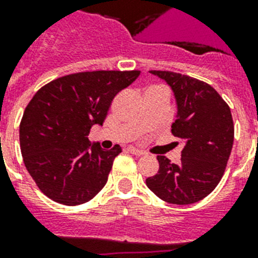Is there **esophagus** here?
I'll use <instances>...</instances> for the list:
<instances>
[{
    "label": "esophagus",
    "mask_w": 258,
    "mask_h": 258,
    "mask_svg": "<svg viewBox=\"0 0 258 258\" xmlns=\"http://www.w3.org/2000/svg\"><path fill=\"white\" fill-rule=\"evenodd\" d=\"M128 151L131 152V154L136 155V156H142V155H146V152L142 150H138V148L135 147H128Z\"/></svg>",
    "instance_id": "1"
}]
</instances>
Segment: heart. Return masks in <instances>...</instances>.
I'll use <instances>...</instances> for the list:
<instances>
[{
    "instance_id": "heart-1",
    "label": "heart",
    "mask_w": 258,
    "mask_h": 258,
    "mask_svg": "<svg viewBox=\"0 0 258 258\" xmlns=\"http://www.w3.org/2000/svg\"><path fill=\"white\" fill-rule=\"evenodd\" d=\"M152 87H160V86H152Z\"/></svg>"
}]
</instances>
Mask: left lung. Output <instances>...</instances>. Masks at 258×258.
Listing matches in <instances>:
<instances>
[{
    "label": "left lung",
    "mask_w": 258,
    "mask_h": 258,
    "mask_svg": "<svg viewBox=\"0 0 258 258\" xmlns=\"http://www.w3.org/2000/svg\"><path fill=\"white\" fill-rule=\"evenodd\" d=\"M172 89L177 103L173 136L184 142L181 162L158 156L159 171L146 184L171 204H194L207 198L220 183L234 139L231 108L212 86L173 71L151 70Z\"/></svg>",
    "instance_id": "1"
}]
</instances>
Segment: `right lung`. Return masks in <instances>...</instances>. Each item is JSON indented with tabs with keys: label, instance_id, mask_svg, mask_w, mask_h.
Masks as SVG:
<instances>
[{
	"label": "right lung",
	"instance_id": "1",
	"mask_svg": "<svg viewBox=\"0 0 258 258\" xmlns=\"http://www.w3.org/2000/svg\"><path fill=\"white\" fill-rule=\"evenodd\" d=\"M139 70L82 71L35 93L20 123V146L27 172L42 194L63 205L95 198L120 146L91 144L90 130L103 124L115 95L139 77Z\"/></svg>",
	"mask_w": 258,
	"mask_h": 258
}]
</instances>
